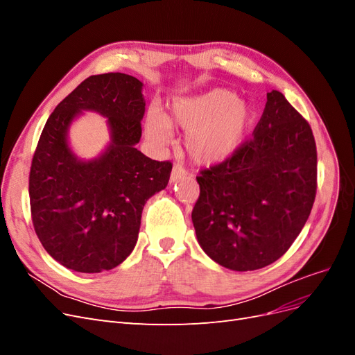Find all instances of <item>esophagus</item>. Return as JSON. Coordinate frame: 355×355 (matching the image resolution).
<instances>
[{
    "label": "esophagus",
    "mask_w": 355,
    "mask_h": 355,
    "mask_svg": "<svg viewBox=\"0 0 355 355\" xmlns=\"http://www.w3.org/2000/svg\"><path fill=\"white\" fill-rule=\"evenodd\" d=\"M185 175H187L185 167H182L179 163H175L173 170H171V180L176 182L178 179H180L182 176H185Z\"/></svg>",
    "instance_id": "1"
}]
</instances>
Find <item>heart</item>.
I'll return each mask as SVG.
<instances>
[{
  "label": "heart",
  "mask_w": 355,
  "mask_h": 355,
  "mask_svg": "<svg viewBox=\"0 0 355 355\" xmlns=\"http://www.w3.org/2000/svg\"><path fill=\"white\" fill-rule=\"evenodd\" d=\"M253 124V112L234 92L216 89L173 103L167 116L151 112L146 136L158 145L171 139V127L187 130L185 149L200 164H218L231 157Z\"/></svg>",
  "instance_id": "heart-1"
}]
</instances>
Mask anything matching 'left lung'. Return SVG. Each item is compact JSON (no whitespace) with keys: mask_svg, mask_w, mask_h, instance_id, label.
<instances>
[{"mask_svg":"<svg viewBox=\"0 0 355 355\" xmlns=\"http://www.w3.org/2000/svg\"><path fill=\"white\" fill-rule=\"evenodd\" d=\"M192 223L202 250L234 271L271 265L288 250L317 192V146L309 123L283 93H266L253 136L197 176Z\"/></svg>","mask_w":355,"mask_h":355,"instance_id":"obj_1","label":"left lung"}]
</instances>
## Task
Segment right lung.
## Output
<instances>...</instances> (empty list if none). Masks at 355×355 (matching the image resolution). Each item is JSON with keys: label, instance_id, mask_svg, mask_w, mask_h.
<instances>
[{"label": "right lung", "instance_id": "right-lung-1", "mask_svg": "<svg viewBox=\"0 0 355 355\" xmlns=\"http://www.w3.org/2000/svg\"><path fill=\"white\" fill-rule=\"evenodd\" d=\"M81 109L109 116L113 141L98 160L80 162L66 132ZM145 102L132 75H92L63 99L42 128L29 171L31 218L37 237L60 265L94 274L132 253L146 200L168 184L173 164L137 151Z\"/></svg>", "mask_w": 355, "mask_h": 355}]
</instances>
